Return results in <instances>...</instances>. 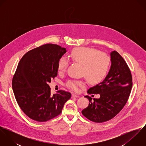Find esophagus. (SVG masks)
Wrapping results in <instances>:
<instances>
[{
    "label": "esophagus",
    "instance_id": "34e87169",
    "mask_svg": "<svg viewBox=\"0 0 146 146\" xmlns=\"http://www.w3.org/2000/svg\"><path fill=\"white\" fill-rule=\"evenodd\" d=\"M72 97H74V98H79V96L76 94H72Z\"/></svg>",
    "mask_w": 146,
    "mask_h": 146
}]
</instances>
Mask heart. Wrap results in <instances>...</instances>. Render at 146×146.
Instances as JSON below:
<instances>
[{
    "label": "heart",
    "mask_w": 146,
    "mask_h": 146,
    "mask_svg": "<svg viewBox=\"0 0 146 146\" xmlns=\"http://www.w3.org/2000/svg\"><path fill=\"white\" fill-rule=\"evenodd\" d=\"M71 59L75 62L83 65V74L91 83H98L107 75L111 65V58L108 54L89 47H78L72 49L70 54ZM68 64L66 57L60 59L57 70L58 72L65 71ZM85 84L83 81L68 80L66 86L76 90L79 86Z\"/></svg>",
    "instance_id": "1"
}]
</instances>
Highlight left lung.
Returning a JSON list of instances; mask_svg holds the SVG:
<instances>
[{
    "label": "left lung",
    "mask_w": 146,
    "mask_h": 146,
    "mask_svg": "<svg viewBox=\"0 0 146 146\" xmlns=\"http://www.w3.org/2000/svg\"><path fill=\"white\" fill-rule=\"evenodd\" d=\"M111 67L102 82L89 88V94H100L98 99L89 96V106L82 111L89 120L95 123L108 121L124 107L132 88V76L124 58L116 51L110 53Z\"/></svg>",
    "instance_id": "1"
}]
</instances>
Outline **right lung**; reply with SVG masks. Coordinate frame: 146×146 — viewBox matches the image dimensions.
Instances as JSON below:
<instances>
[{
  "label": "right lung",
  "mask_w": 146,
  "mask_h": 146,
  "mask_svg": "<svg viewBox=\"0 0 146 146\" xmlns=\"http://www.w3.org/2000/svg\"><path fill=\"white\" fill-rule=\"evenodd\" d=\"M66 49L47 44L27 52L21 59L12 80L17 102L30 119L44 122L61 113L70 93L58 90L52 95L48 85L57 76L60 59Z\"/></svg>",
  "instance_id": "1"
}]
</instances>
